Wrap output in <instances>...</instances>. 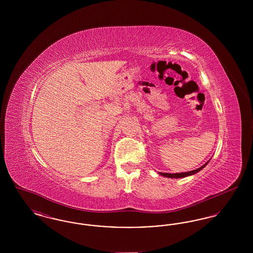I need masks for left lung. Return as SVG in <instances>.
<instances>
[{
    "label": "left lung",
    "mask_w": 253,
    "mask_h": 253,
    "mask_svg": "<svg viewBox=\"0 0 253 253\" xmlns=\"http://www.w3.org/2000/svg\"><path fill=\"white\" fill-rule=\"evenodd\" d=\"M209 163V161L207 163H205L204 165L200 168L196 169H193V170H190V171H186V172H178V173H167V172H159L162 176H165V177H169V178H180V177H186V176H189V175H193L195 174L196 172L200 171L202 169L206 167V165Z\"/></svg>",
    "instance_id": "1"
}]
</instances>
